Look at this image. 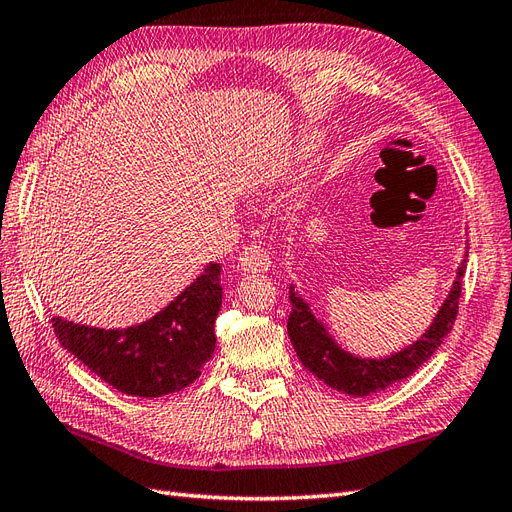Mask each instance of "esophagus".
I'll list each match as a JSON object with an SVG mask.
<instances>
[{"mask_svg":"<svg viewBox=\"0 0 512 512\" xmlns=\"http://www.w3.org/2000/svg\"><path fill=\"white\" fill-rule=\"evenodd\" d=\"M237 266L244 272H264L270 268V255L264 246L259 244H246L237 259Z\"/></svg>","mask_w":512,"mask_h":512,"instance_id":"1","label":"esophagus"}]
</instances>
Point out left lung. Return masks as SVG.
Here are the masks:
<instances>
[{
    "mask_svg": "<svg viewBox=\"0 0 512 512\" xmlns=\"http://www.w3.org/2000/svg\"><path fill=\"white\" fill-rule=\"evenodd\" d=\"M467 257V255H465ZM467 259L458 268V279L454 281L441 312L436 314L432 327L412 347L403 349L384 360H360L344 353L338 344L329 338L327 329L312 314L299 294L290 285L292 312L288 318V336L294 344L303 366L316 375L329 388L347 392L353 397H366L379 392L395 382L412 375L417 368L432 358V353L441 347L443 338L449 334L458 316V301L462 290V275H465Z\"/></svg>",
    "mask_w": 512,
    "mask_h": 512,
    "instance_id": "1",
    "label": "left lung"
}]
</instances>
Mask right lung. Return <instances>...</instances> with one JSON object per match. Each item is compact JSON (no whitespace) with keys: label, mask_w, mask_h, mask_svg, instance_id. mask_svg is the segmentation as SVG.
Here are the masks:
<instances>
[{"label":"right lung","mask_w":512,"mask_h":512,"mask_svg":"<svg viewBox=\"0 0 512 512\" xmlns=\"http://www.w3.org/2000/svg\"><path fill=\"white\" fill-rule=\"evenodd\" d=\"M222 305L220 264L205 272L146 323L98 329L52 318L58 342L106 384L133 397H161L194 384L216 349Z\"/></svg>","instance_id":"1"}]
</instances>
